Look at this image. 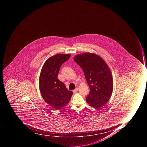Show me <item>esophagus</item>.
Returning <instances> with one entry per match:
<instances>
[{"mask_svg":"<svg viewBox=\"0 0 147 147\" xmlns=\"http://www.w3.org/2000/svg\"><path fill=\"white\" fill-rule=\"evenodd\" d=\"M78 90V88H76V89H74V90H73V92H74V93H77Z\"/></svg>","mask_w":147,"mask_h":147,"instance_id":"1","label":"esophagus"}]
</instances>
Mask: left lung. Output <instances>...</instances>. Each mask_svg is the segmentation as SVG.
<instances>
[{
    "label": "left lung",
    "instance_id": "obj_1",
    "mask_svg": "<svg viewBox=\"0 0 147 147\" xmlns=\"http://www.w3.org/2000/svg\"><path fill=\"white\" fill-rule=\"evenodd\" d=\"M74 61L82 68L90 87L86 97L88 104L98 109L108 102L113 90V80L110 69L97 55L84 53L77 55Z\"/></svg>",
    "mask_w": 147,
    "mask_h": 147
}]
</instances>
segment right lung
<instances>
[{
	"instance_id": "1",
	"label": "right lung",
	"mask_w": 147,
	"mask_h": 147,
	"mask_svg": "<svg viewBox=\"0 0 147 147\" xmlns=\"http://www.w3.org/2000/svg\"><path fill=\"white\" fill-rule=\"evenodd\" d=\"M70 54H58L45 61L39 76V87L42 96L46 103L55 109L67 105L73 95L63 83L57 78L61 66L70 57Z\"/></svg>"
}]
</instances>
